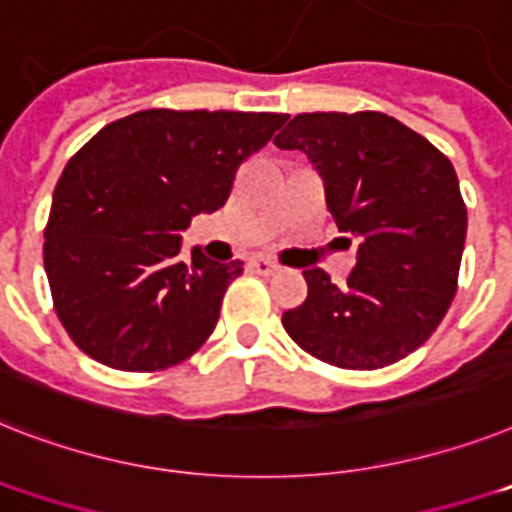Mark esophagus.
I'll list each match as a JSON object with an SVG mask.
<instances>
[{"instance_id":"esophagus-1","label":"esophagus","mask_w":512,"mask_h":512,"mask_svg":"<svg viewBox=\"0 0 512 512\" xmlns=\"http://www.w3.org/2000/svg\"><path fill=\"white\" fill-rule=\"evenodd\" d=\"M249 268L255 270L257 276H273L278 270V265L273 263L270 257H252V260H249Z\"/></svg>"}]
</instances>
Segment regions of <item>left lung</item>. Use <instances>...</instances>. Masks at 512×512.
<instances>
[{
	"instance_id": "obj_1",
	"label": "left lung",
	"mask_w": 512,
	"mask_h": 512,
	"mask_svg": "<svg viewBox=\"0 0 512 512\" xmlns=\"http://www.w3.org/2000/svg\"><path fill=\"white\" fill-rule=\"evenodd\" d=\"M299 149L326 186L339 231L360 239L342 286L305 270L286 334L336 368L376 371L415 352L458 292L468 210L452 162L384 112H302L273 139Z\"/></svg>"
}]
</instances>
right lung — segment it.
Instances as JSON below:
<instances>
[{
  "label": "right lung",
  "mask_w": 512,
  "mask_h": 512,
  "mask_svg": "<svg viewBox=\"0 0 512 512\" xmlns=\"http://www.w3.org/2000/svg\"><path fill=\"white\" fill-rule=\"evenodd\" d=\"M289 115L141 110L91 136L62 170L44 228L54 313L115 371L184 363L207 342L242 260H178L199 213L226 205L236 170Z\"/></svg>",
  "instance_id": "obj_1"
}]
</instances>
